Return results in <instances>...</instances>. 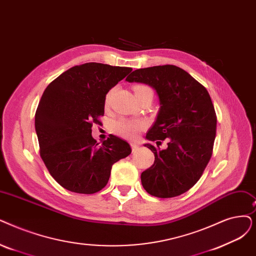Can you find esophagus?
Instances as JSON below:
<instances>
[{"label":"esophagus","instance_id":"obj_1","mask_svg":"<svg viewBox=\"0 0 256 256\" xmlns=\"http://www.w3.org/2000/svg\"><path fill=\"white\" fill-rule=\"evenodd\" d=\"M130 146H132V152H137L138 150V148H139V146L138 144H136V143H130Z\"/></svg>","mask_w":256,"mask_h":256}]
</instances>
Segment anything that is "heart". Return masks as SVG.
Segmentation results:
<instances>
[{
  "label": "heart",
  "mask_w": 256,
  "mask_h": 256,
  "mask_svg": "<svg viewBox=\"0 0 256 256\" xmlns=\"http://www.w3.org/2000/svg\"><path fill=\"white\" fill-rule=\"evenodd\" d=\"M134 92L137 99L150 93L152 94L150 88H148L146 84H136L134 86ZM113 93H114V88H112V90L108 92L104 99L106 106H108L110 99H112ZM146 126V122L143 120L120 118L113 122L112 128L115 134H117L120 137H124L126 139H135L139 132Z\"/></svg>",
  "instance_id": "obj_1"
}]
</instances>
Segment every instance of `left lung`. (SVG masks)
Instances as JSON below:
<instances>
[{
  "label": "left lung",
  "instance_id": "1",
  "mask_svg": "<svg viewBox=\"0 0 256 256\" xmlns=\"http://www.w3.org/2000/svg\"><path fill=\"white\" fill-rule=\"evenodd\" d=\"M126 82L152 86L160 100L157 120L146 144L154 162L141 174L142 185L150 194L168 198L178 196L200 180L212 156L216 132V114L206 88L174 64L154 66L132 71ZM168 141V148L158 144Z\"/></svg>",
  "mask_w": 256,
  "mask_h": 256
}]
</instances>
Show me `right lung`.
I'll return each instance as SVG.
<instances>
[{
    "label": "right lung",
    "instance_id": "right-lung-1",
    "mask_svg": "<svg viewBox=\"0 0 256 256\" xmlns=\"http://www.w3.org/2000/svg\"><path fill=\"white\" fill-rule=\"evenodd\" d=\"M132 70L86 62L66 70L44 91L36 112L40 154L66 190L84 194L102 190L113 164L132 152L116 136L102 144L92 137L93 124H100L104 114L106 93Z\"/></svg>",
    "mask_w": 256,
    "mask_h": 256
}]
</instances>
